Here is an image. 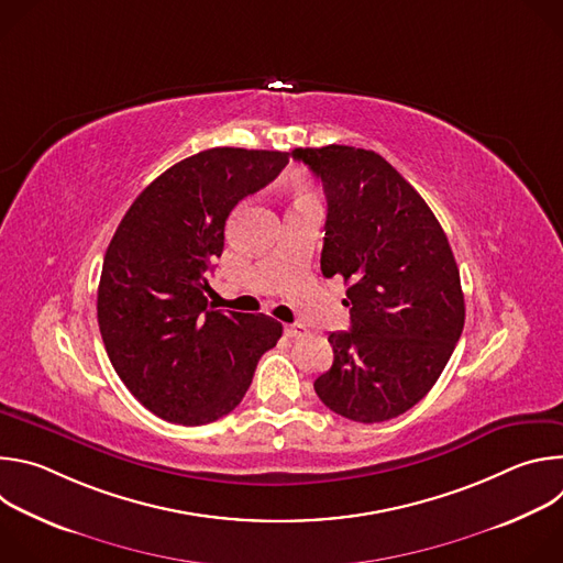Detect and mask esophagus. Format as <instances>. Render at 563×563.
I'll return each instance as SVG.
<instances>
[{
    "mask_svg": "<svg viewBox=\"0 0 563 563\" xmlns=\"http://www.w3.org/2000/svg\"><path fill=\"white\" fill-rule=\"evenodd\" d=\"M285 334L289 339H302L307 334V328L300 325V323H294V325H285Z\"/></svg>",
    "mask_w": 563,
    "mask_h": 563,
    "instance_id": "34e87169",
    "label": "esophagus"
}]
</instances>
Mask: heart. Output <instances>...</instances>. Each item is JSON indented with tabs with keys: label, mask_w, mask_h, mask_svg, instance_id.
<instances>
[{
	"label": "heart",
	"mask_w": 563,
	"mask_h": 563,
	"mask_svg": "<svg viewBox=\"0 0 563 563\" xmlns=\"http://www.w3.org/2000/svg\"><path fill=\"white\" fill-rule=\"evenodd\" d=\"M294 198H296V202L313 200V198H311V191H309V185H307L305 180H296V183H294Z\"/></svg>",
	"instance_id": "heart-1"
}]
</instances>
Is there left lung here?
Masks as SVG:
<instances>
[{"mask_svg": "<svg viewBox=\"0 0 563 563\" xmlns=\"http://www.w3.org/2000/svg\"><path fill=\"white\" fill-rule=\"evenodd\" d=\"M291 155L328 198L320 269L347 285L350 332H332L323 404L356 423L408 412L432 389L465 323L448 235L417 189L374 151L330 144Z\"/></svg>", "mask_w": 563, "mask_h": 563, "instance_id": "8db88e82", "label": "left lung"}]
</instances>
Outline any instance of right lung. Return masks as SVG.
Segmentation results:
<instances>
[{"mask_svg": "<svg viewBox=\"0 0 563 563\" xmlns=\"http://www.w3.org/2000/svg\"><path fill=\"white\" fill-rule=\"evenodd\" d=\"M289 163L285 151L216 146L157 176L111 238L98 287L107 354L155 417L205 426L229 415L283 336L265 313L209 309L207 272L231 209Z\"/></svg>", "mask_w": 563, "mask_h": 563, "instance_id": "right-lung-1", "label": "right lung"}]
</instances>
